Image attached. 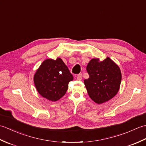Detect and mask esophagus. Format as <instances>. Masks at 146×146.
Instances as JSON below:
<instances>
[{"mask_svg": "<svg viewBox=\"0 0 146 146\" xmlns=\"http://www.w3.org/2000/svg\"><path fill=\"white\" fill-rule=\"evenodd\" d=\"M76 78L78 80H82V74H78V75H77Z\"/></svg>", "mask_w": 146, "mask_h": 146, "instance_id": "obj_1", "label": "esophagus"}]
</instances>
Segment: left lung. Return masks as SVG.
I'll use <instances>...</instances> for the list:
<instances>
[{"label":"left lung","instance_id":"obj_1","mask_svg":"<svg viewBox=\"0 0 146 146\" xmlns=\"http://www.w3.org/2000/svg\"><path fill=\"white\" fill-rule=\"evenodd\" d=\"M89 78L84 80L89 97L98 104L112 98L119 92L122 75L119 67L107 57L100 61L98 58L90 61L86 66Z\"/></svg>","mask_w":146,"mask_h":146}]
</instances>
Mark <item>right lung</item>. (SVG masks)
<instances>
[{"mask_svg":"<svg viewBox=\"0 0 146 146\" xmlns=\"http://www.w3.org/2000/svg\"><path fill=\"white\" fill-rule=\"evenodd\" d=\"M73 76L61 58L48 59L42 63L34 76L39 94L48 100L56 102L64 95L68 83Z\"/></svg>","mask_w":146,"mask_h":146,"instance_id":"obj_1","label":"right lung"}]
</instances>
